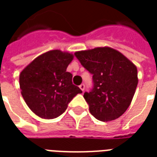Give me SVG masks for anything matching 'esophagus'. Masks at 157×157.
<instances>
[{
    "label": "esophagus",
    "mask_w": 157,
    "mask_h": 157,
    "mask_svg": "<svg viewBox=\"0 0 157 157\" xmlns=\"http://www.w3.org/2000/svg\"><path fill=\"white\" fill-rule=\"evenodd\" d=\"M79 87H80V89L82 90V91H84L85 90V85L84 84H82L79 86Z\"/></svg>",
    "instance_id": "1"
}]
</instances>
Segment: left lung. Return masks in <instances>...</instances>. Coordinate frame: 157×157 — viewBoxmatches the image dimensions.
<instances>
[{
	"mask_svg": "<svg viewBox=\"0 0 157 157\" xmlns=\"http://www.w3.org/2000/svg\"><path fill=\"white\" fill-rule=\"evenodd\" d=\"M93 76V89L85 92L90 114L97 120H116L127 110L138 83L137 68L117 50L104 46L75 52Z\"/></svg>",
	"mask_w": 157,
	"mask_h": 157,
	"instance_id": "obj_1",
	"label": "left lung"
}]
</instances>
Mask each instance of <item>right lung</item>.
<instances>
[{
	"mask_svg": "<svg viewBox=\"0 0 157 157\" xmlns=\"http://www.w3.org/2000/svg\"><path fill=\"white\" fill-rule=\"evenodd\" d=\"M73 58L71 53L52 50L37 56L20 74L22 97L40 118L61 116L73 97L82 92L72 84V75L67 71Z\"/></svg>",
	"mask_w": 157,
	"mask_h": 157,
	"instance_id": "1",
	"label": "right lung"
}]
</instances>
